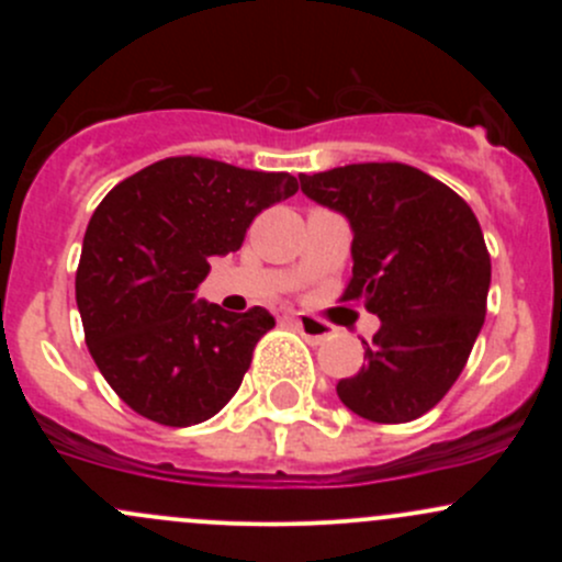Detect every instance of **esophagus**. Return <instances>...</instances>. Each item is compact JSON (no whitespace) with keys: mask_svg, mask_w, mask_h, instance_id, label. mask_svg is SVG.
Wrapping results in <instances>:
<instances>
[{"mask_svg":"<svg viewBox=\"0 0 562 562\" xmlns=\"http://www.w3.org/2000/svg\"><path fill=\"white\" fill-rule=\"evenodd\" d=\"M293 326H296V331L313 345L326 342V339L334 334V328L328 326V323L317 321V317H310V315H296V317H293Z\"/></svg>","mask_w":562,"mask_h":562,"instance_id":"obj_1","label":"esophagus"}]
</instances>
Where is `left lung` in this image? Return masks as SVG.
Masks as SVG:
<instances>
[{
	"label": "left lung",
	"mask_w": 562,
	"mask_h": 562,
	"mask_svg": "<svg viewBox=\"0 0 562 562\" xmlns=\"http://www.w3.org/2000/svg\"><path fill=\"white\" fill-rule=\"evenodd\" d=\"M299 181L353 231L342 302H364L381 317L364 342L367 364L337 383L339 400L375 424L424 416L454 386L484 326L492 263L473 209L402 162H356Z\"/></svg>",
	"instance_id": "obj_1"
}]
</instances>
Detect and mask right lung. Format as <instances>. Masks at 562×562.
I'll use <instances>...</instances> for the list:
<instances>
[{"instance_id":"obj_1","label":"right lung","mask_w":562,"mask_h":562,"mask_svg":"<svg viewBox=\"0 0 562 562\" xmlns=\"http://www.w3.org/2000/svg\"><path fill=\"white\" fill-rule=\"evenodd\" d=\"M296 190L291 173L187 155L119 181L94 209L76 271L78 313L94 364L138 416L192 427L239 391L274 317L195 302V288L212 255L236 252L249 223Z\"/></svg>"}]
</instances>
